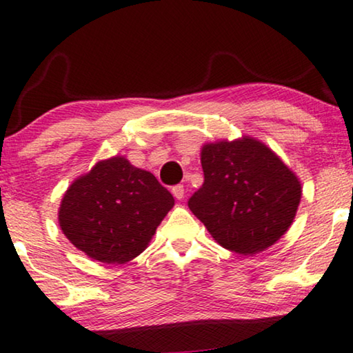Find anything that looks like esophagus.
Listing matches in <instances>:
<instances>
[{
  "mask_svg": "<svg viewBox=\"0 0 353 353\" xmlns=\"http://www.w3.org/2000/svg\"><path fill=\"white\" fill-rule=\"evenodd\" d=\"M171 192H172L174 199H177V200H182V199H184V194H185L184 185H174Z\"/></svg>",
  "mask_w": 353,
  "mask_h": 353,
  "instance_id": "1",
  "label": "esophagus"
}]
</instances>
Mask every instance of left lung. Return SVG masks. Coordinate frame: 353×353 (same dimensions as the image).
Listing matches in <instances>:
<instances>
[{"instance_id": "1", "label": "left lung", "mask_w": 353, "mask_h": 353, "mask_svg": "<svg viewBox=\"0 0 353 353\" xmlns=\"http://www.w3.org/2000/svg\"><path fill=\"white\" fill-rule=\"evenodd\" d=\"M200 159L205 182L189 208L219 245L255 255L288 232L302 184L271 148L245 135L203 145Z\"/></svg>"}]
</instances>
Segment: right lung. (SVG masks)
I'll return each instance as SVG.
<instances>
[{"mask_svg":"<svg viewBox=\"0 0 353 353\" xmlns=\"http://www.w3.org/2000/svg\"><path fill=\"white\" fill-rule=\"evenodd\" d=\"M172 206V195L152 172L112 157L70 184L58 219L64 236L87 256L122 265L148 247Z\"/></svg>","mask_w":353,"mask_h":353,"instance_id":"1","label":"right lung"}]
</instances>
